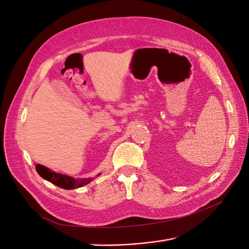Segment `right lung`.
<instances>
[{
  "label": "right lung",
  "mask_w": 249,
  "mask_h": 249,
  "mask_svg": "<svg viewBox=\"0 0 249 249\" xmlns=\"http://www.w3.org/2000/svg\"><path fill=\"white\" fill-rule=\"evenodd\" d=\"M35 168L42 178L49 180L52 184H54L60 188H62V189H76V188H80L89 184L94 178H73L69 176L61 175V173H57L40 164H36Z\"/></svg>",
  "instance_id": "1"
}]
</instances>
